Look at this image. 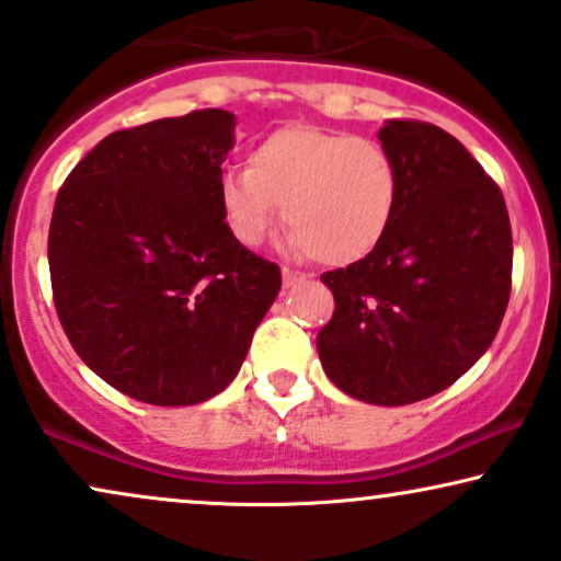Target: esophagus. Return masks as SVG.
Segmentation results:
<instances>
[{"label": "esophagus", "instance_id": "esophagus-1", "mask_svg": "<svg viewBox=\"0 0 561 561\" xmlns=\"http://www.w3.org/2000/svg\"><path fill=\"white\" fill-rule=\"evenodd\" d=\"M282 279H285V287H293V285H298V282H302L306 279V274L302 272H295V268H282Z\"/></svg>", "mask_w": 561, "mask_h": 561}]
</instances>
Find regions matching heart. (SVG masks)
I'll list each match as a JSON object with an SVG mask.
<instances>
[{
  "instance_id": "obj_1",
  "label": "heart",
  "mask_w": 561,
  "mask_h": 561,
  "mask_svg": "<svg viewBox=\"0 0 561 561\" xmlns=\"http://www.w3.org/2000/svg\"><path fill=\"white\" fill-rule=\"evenodd\" d=\"M216 195L242 245H261L282 206L295 251L347 266L387 238L400 208V170L376 140L295 125L255 144L248 167L221 172Z\"/></svg>"
}]
</instances>
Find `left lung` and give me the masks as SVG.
<instances>
[{
    "label": "left lung",
    "instance_id": "obj_1",
    "mask_svg": "<svg viewBox=\"0 0 561 561\" xmlns=\"http://www.w3.org/2000/svg\"><path fill=\"white\" fill-rule=\"evenodd\" d=\"M400 208L366 259L321 274L334 316L316 336L345 394L410 404L455 383L491 347L512 289L504 195L455 135L417 119L379 130Z\"/></svg>",
    "mask_w": 561,
    "mask_h": 561
}]
</instances>
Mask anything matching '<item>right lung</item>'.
I'll use <instances>...</instances> for the list:
<instances>
[{"label": "right lung", "instance_id": "add662e5", "mask_svg": "<svg viewBox=\"0 0 561 561\" xmlns=\"http://www.w3.org/2000/svg\"><path fill=\"white\" fill-rule=\"evenodd\" d=\"M234 114L106 135L54 201V308L80 360L138 402L182 408L238 376L282 272L229 234L216 185Z\"/></svg>", "mask_w": 561, "mask_h": 561}]
</instances>
